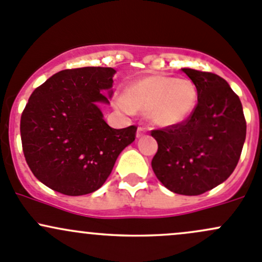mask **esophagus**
<instances>
[{
	"label": "esophagus",
	"mask_w": 262,
	"mask_h": 262,
	"mask_svg": "<svg viewBox=\"0 0 262 262\" xmlns=\"http://www.w3.org/2000/svg\"><path fill=\"white\" fill-rule=\"evenodd\" d=\"M145 133H147V128H145V126H138V130H137V137H138V138L145 136Z\"/></svg>",
	"instance_id": "34e87169"
}]
</instances>
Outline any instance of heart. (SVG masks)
<instances>
[{"label": "heart", "mask_w": 262, "mask_h": 262, "mask_svg": "<svg viewBox=\"0 0 262 262\" xmlns=\"http://www.w3.org/2000/svg\"><path fill=\"white\" fill-rule=\"evenodd\" d=\"M197 98L191 80L152 75L129 84L118 105L125 112L149 113L150 120L159 126H174L191 117Z\"/></svg>", "instance_id": "b5f03b06"}]
</instances>
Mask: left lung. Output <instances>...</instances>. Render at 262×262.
Wrapping results in <instances>:
<instances>
[{
  "mask_svg": "<svg viewBox=\"0 0 262 262\" xmlns=\"http://www.w3.org/2000/svg\"><path fill=\"white\" fill-rule=\"evenodd\" d=\"M197 89V105L182 124L150 132L158 143L154 174L169 191L197 196L221 184L240 159L246 138L242 104L225 79L182 69Z\"/></svg>",
  "mask_w": 262,
  "mask_h": 262,
  "instance_id": "1",
  "label": "left lung"
}]
</instances>
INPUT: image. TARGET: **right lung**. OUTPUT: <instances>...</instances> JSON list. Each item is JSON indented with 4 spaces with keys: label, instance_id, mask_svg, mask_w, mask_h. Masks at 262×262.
<instances>
[{
    "label": "right lung",
    "instance_id": "right-lung-1",
    "mask_svg": "<svg viewBox=\"0 0 262 262\" xmlns=\"http://www.w3.org/2000/svg\"><path fill=\"white\" fill-rule=\"evenodd\" d=\"M113 68L66 69L36 88L21 115L22 150L45 186L66 196L100 188L137 126L114 129L103 119L101 90L113 86Z\"/></svg>",
    "mask_w": 262,
    "mask_h": 262
}]
</instances>
